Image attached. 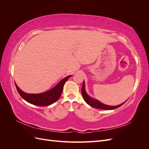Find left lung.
Listing matches in <instances>:
<instances>
[{
    "label": "left lung",
    "mask_w": 149,
    "mask_h": 149,
    "mask_svg": "<svg viewBox=\"0 0 149 149\" xmlns=\"http://www.w3.org/2000/svg\"><path fill=\"white\" fill-rule=\"evenodd\" d=\"M81 94L83 97L84 99V100L86 101L88 104H89L90 106H91L93 107L94 108H97V109H104V110H112V109H115L116 108H118L119 107H120V106H122L123 104H124V102L121 104L120 105L116 106H108V105H106L104 104L101 103V102H100L99 101L94 100V99H93L91 97H90L88 94H86L85 91L84 89V82H83V86L81 88Z\"/></svg>",
    "instance_id": "1"
}]
</instances>
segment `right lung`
Returning a JSON list of instances; mask_svg holds the SVG:
<instances>
[{
  "mask_svg": "<svg viewBox=\"0 0 149 149\" xmlns=\"http://www.w3.org/2000/svg\"><path fill=\"white\" fill-rule=\"evenodd\" d=\"M71 75L68 76L63 79L56 86L49 91L40 94H27L22 91L15 83L18 93L20 96L30 104L39 106H47L55 102L61 96L63 91V88L66 81L70 78Z\"/></svg>",
  "mask_w": 149,
  "mask_h": 149,
  "instance_id": "add662e5",
  "label": "right lung"
}]
</instances>
